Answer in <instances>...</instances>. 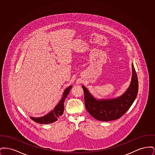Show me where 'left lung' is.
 <instances>
[{"mask_svg":"<svg viewBox=\"0 0 155 155\" xmlns=\"http://www.w3.org/2000/svg\"><path fill=\"white\" fill-rule=\"evenodd\" d=\"M132 80L125 93L117 98L109 100H96L84 86L85 106L89 113L96 120L108 121L120 118L128 110L135 101L138 91L137 74L132 64Z\"/></svg>","mask_w":155,"mask_h":155,"instance_id":"8db88e82","label":"left lung"}]
</instances>
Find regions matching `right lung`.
<instances>
[{"mask_svg": "<svg viewBox=\"0 0 155 155\" xmlns=\"http://www.w3.org/2000/svg\"><path fill=\"white\" fill-rule=\"evenodd\" d=\"M71 86L68 87L64 91L63 97L59 102V103L57 104V106L55 107L53 110L51 111L49 113L46 114L44 117H39V118H35V117H31V118L35 122L39 124H51L53 123V122L58 120L59 117L61 116L63 114V112L64 110V100L66 98L67 96L70 92V89H71Z\"/></svg>", "mask_w": 155, "mask_h": 155, "instance_id": "1", "label": "right lung"}]
</instances>
